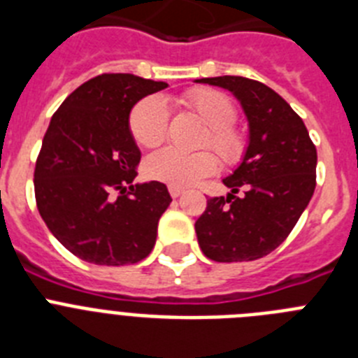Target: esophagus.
Segmentation results:
<instances>
[{
  "label": "esophagus",
  "mask_w": 358,
  "mask_h": 358,
  "mask_svg": "<svg viewBox=\"0 0 358 358\" xmlns=\"http://www.w3.org/2000/svg\"><path fill=\"white\" fill-rule=\"evenodd\" d=\"M169 192H170V195H172L173 199L181 197V195L185 194V189H182V188H177V186H170V188H169Z\"/></svg>",
  "instance_id": "obj_1"
}]
</instances>
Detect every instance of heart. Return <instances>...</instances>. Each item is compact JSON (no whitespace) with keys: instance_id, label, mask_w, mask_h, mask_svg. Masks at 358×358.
Listing matches in <instances>:
<instances>
[{"instance_id":"1","label":"heart","mask_w":358,"mask_h":358,"mask_svg":"<svg viewBox=\"0 0 358 358\" xmlns=\"http://www.w3.org/2000/svg\"><path fill=\"white\" fill-rule=\"evenodd\" d=\"M185 103L210 129L206 147L213 148L226 164L240 163L248 148V140L233 127L236 109L229 98L215 90H194L186 94ZM169 103L163 96L143 98L136 103L129 118L134 140L147 148L163 143L169 132ZM217 166L218 161L211 152L186 154L172 147L154 152L145 163L148 177L177 188L195 185L215 173Z\"/></svg>"}]
</instances>
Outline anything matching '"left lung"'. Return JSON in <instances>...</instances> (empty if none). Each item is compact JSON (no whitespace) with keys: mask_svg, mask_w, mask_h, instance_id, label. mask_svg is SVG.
I'll return each instance as SVG.
<instances>
[{"mask_svg":"<svg viewBox=\"0 0 358 358\" xmlns=\"http://www.w3.org/2000/svg\"><path fill=\"white\" fill-rule=\"evenodd\" d=\"M195 82L229 91L249 127L242 161L222 179L231 192L210 199L195 222L199 245L215 262L258 260L289 236L308 206L317 152L303 120L268 85L231 75Z\"/></svg>","mask_w":358,"mask_h":358,"instance_id":"1","label":"left lung"}]
</instances>
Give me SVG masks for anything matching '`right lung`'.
Segmentation results:
<instances>
[{
    "label": "right lung",
    "instance_id": "right-lung-1",
    "mask_svg": "<svg viewBox=\"0 0 358 358\" xmlns=\"http://www.w3.org/2000/svg\"><path fill=\"white\" fill-rule=\"evenodd\" d=\"M164 87L106 73L77 87L52 116L34 173L36 201L52 235L80 260L127 265L154 249L172 197L157 181L124 186L141 159L129 118L141 98Z\"/></svg>",
    "mask_w": 358,
    "mask_h": 358
}]
</instances>
